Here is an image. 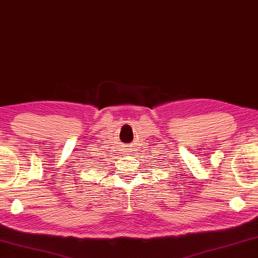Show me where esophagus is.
Masks as SVG:
<instances>
[{"label":"esophagus","instance_id":"esophagus-1","mask_svg":"<svg viewBox=\"0 0 258 258\" xmlns=\"http://www.w3.org/2000/svg\"><path fill=\"white\" fill-rule=\"evenodd\" d=\"M132 148H131V146L128 145V146H125V148H124V155H130L131 152H132Z\"/></svg>","mask_w":258,"mask_h":258}]
</instances>
